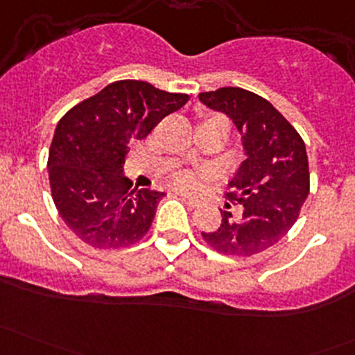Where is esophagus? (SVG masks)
<instances>
[{"label":"esophagus","instance_id":"obj_1","mask_svg":"<svg viewBox=\"0 0 355 355\" xmlns=\"http://www.w3.org/2000/svg\"><path fill=\"white\" fill-rule=\"evenodd\" d=\"M180 196H182V198H184L185 202H187L191 207H198L199 204H200V199L199 198H194V196L185 194V192H180Z\"/></svg>","mask_w":355,"mask_h":355}]
</instances>
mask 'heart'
<instances>
[{
	"label": "heart",
	"instance_id": "obj_1",
	"mask_svg": "<svg viewBox=\"0 0 355 355\" xmlns=\"http://www.w3.org/2000/svg\"><path fill=\"white\" fill-rule=\"evenodd\" d=\"M213 118H218V116H213ZM171 180H173V184L177 185L178 189H192L196 185L194 175L189 173V171L185 170L175 171V173L171 175Z\"/></svg>",
	"mask_w": 355,
	"mask_h": 355
}]
</instances>
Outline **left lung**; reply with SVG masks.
Instances as JSON below:
<instances>
[{
  "label": "left lung",
  "instance_id": "8db88e82",
  "mask_svg": "<svg viewBox=\"0 0 355 355\" xmlns=\"http://www.w3.org/2000/svg\"><path fill=\"white\" fill-rule=\"evenodd\" d=\"M199 99L234 120L247 155L225 192L239 211L220 209L221 225L202 232V239L221 254L256 256L282 241L299 218L309 194L306 144L287 118L254 92L221 87L200 92Z\"/></svg>",
  "mask_w": 355,
  "mask_h": 355
}]
</instances>
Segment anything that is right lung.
I'll list each match as a JSON object with an SVG mask.
<instances>
[{"label": "right lung", "instance_id": "add662e5", "mask_svg": "<svg viewBox=\"0 0 355 355\" xmlns=\"http://www.w3.org/2000/svg\"><path fill=\"white\" fill-rule=\"evenodd\" d=\"M187 99L149 82L116 80L63 114L49 148V185L60 216L80 241L120 249L148 234L164 192L132 189L121 168L128 144L148 137Z\"/></svg>", "mask_w": 355, "mask_h": 355}]
</instances>
